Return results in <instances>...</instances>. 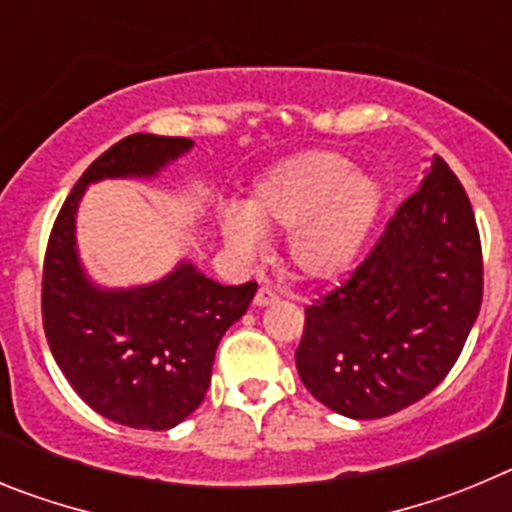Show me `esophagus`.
<instances>
[{
    "label": "esophagus",
    "mask_w": 512,
    "mask_h": 512,
    "mask_svg": "<svg viewBox=\"0 0 512 512\" xmlns=\"http://www.w3.org/2000/svg\"><path fill=\"white\" fill-rule=\"evenodd\" d=\"M277 300H279L277 292H274V289H271L269 284H261L259 292H256V297H253V302H256V305H259V307L271 305V302H277Z\"/></svg>",
    "instance_id": "esophagus-1"
}]
</instances>
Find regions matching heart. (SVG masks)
<instances>
[{"mask_svg":"<svg viewBox=\"0 0 512 512\" xmlns=\"http://www.w3.org/2000/svg\"><path fill=\"white\" fill-rule=\"evenodd\" d=\"M382 210L377 179L351 171L333 151L292 156L256 179L243 210L220 215L230 251L253 259L264 246L262 230L287 233V259L305 279H336L354 264Z\"/></svg>","mask_w":512,"mask_h":512,"instance_id":"1","label":"heart"}]
</instances>
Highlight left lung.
Masks as SVG:
<instances>
[{"mask_svg": "<svg viewBox=\"0 0 512 512\" xmlns=\"http://www.w3.org/2000/svg\"><path fill=\"white\" fill-rule=\"evenodd\" d=\"M485 287L472 202L443 158L348 279L305 307L295 351L310 395L346 418L400 413L436 390Z\"/></svg>", "mask_w": 512, "mask_h": 512, "instance_id": "8db88e82", "label": "left lung"}]
</instances>
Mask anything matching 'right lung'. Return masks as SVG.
Returning a JSON list of instances; mask_svg holds the SVG:
<instances>
[{"instance_id": "right-lung-1", "label": "right lung", "mask_w": 512, "mask_h": 512, "mask_svg": "<svg viewBox=\"0 0 512 512\" xmlns=\"http://www.w3.org/2000/svg\"><path fill=\"white\" fill-rule=\"evenodd\" d=\"M192 148L189 138L135 133L81 174L53 223L43 261V328L76 395L112 423L166 431L200 408L225 330L259 284L223 287L192 264L138 289L92 287L76 259L74 217L87 184L153 176Z\"/></svg>"}]
</instances>
